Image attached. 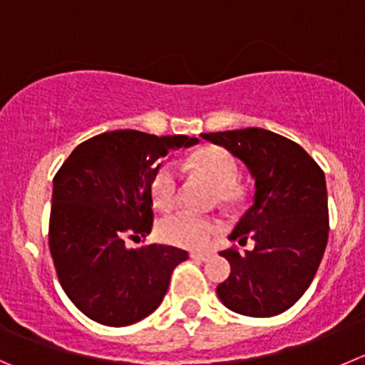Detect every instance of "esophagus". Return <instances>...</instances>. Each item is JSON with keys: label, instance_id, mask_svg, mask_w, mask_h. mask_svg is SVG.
I'll use <instances>...</instances> for the list:
<instances>
[{"label": "esophagus", "instance_id": "34e87169", "mask_svg": "<svg viewBox=\"0 0 365 365\" xmlns=\"http://www.w3.org/2000/svg\"><path fill=\"white\" fill-rule=\"evenodd\" d=\"M213 255H215L213 251H192L190 252V256H192L193 259H199V262H206V259H210Z\"/></svg>", "mask_w": 365, "mask_h": 365}]
</instances>
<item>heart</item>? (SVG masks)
I'll list each match as a JSON object with an SVG mask.
<instances>
[{"mask_svg": "<svg viewBox=\"0 0 365 365\" xmlns=\"http://www.w3.org/2000/svg\"><path fill=\"white\" fill-rule=\"evenodd\" d=\"M192 166L202 173L218 190L222 202H235L238 199L237 180L240 175L237 159L224 148H204L192 158ZM152 200L159 210H172L179 193V172L175 165L166 163L155 172L150 186ZM218 231V224L211 218L199 217L190 211H179L159 222L158 232L166 244L179 247H204Z\"/></svg>", "mask_w": 365, "mask_h": 365, "instance_id": "1", "label": "heart"}]
</instances>
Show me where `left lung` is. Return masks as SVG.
<instances>
[{"mask_svg": "<svg viewBox=\"0 0 365 365\" xmlns=\"http://www.w3.org/2000/svg\"><path fill=\"white\" fill-rule=\"evenodd\" d=\"M247 166L255 179L252 206L229 240L255 249L222 251L231 274L217 287L229 310L272 317L289 310L310 287L328 244L324 172L304 148L265 128L200 134Z\"/></svg>", "mask_w": 365, "mask_h": 365, "instance_id": "left-lung-1", "label": "left lung"}]
</instances>
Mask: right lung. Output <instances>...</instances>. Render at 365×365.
Returning a JSON list of instances; mask_svg holds the SVG:
<instances>
[{
  "instance_id": "right-lung-1",
  "label": "right lung",
  "mask_w": 365,
  "mask_h": 365,
  "mask_svg": "<svg viewBox=\"0 0 365 365\" xmlns=\"http://www.w3.org/2000/svg\"><path fill=\"white\" fill-rule=\"evenodd\" d=\"M199 143L188 136L113 130L81 143L53 177L50 252L66 296L93 321L128 326L165 299L170 276L188 252L125 240L152 231V179L170 150Z\"/></svg>"
}]
</instances>
